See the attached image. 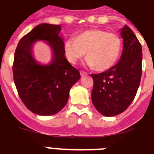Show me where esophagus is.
<instances>
[{"mask_svg":"<svg viewBox=\"0 0 154 154\" xmlns=\"http://www.w3.org/2000/svg\"><path fill=\"white\" fill-rule=\"evenodd\" d=\"M80 73H81V76H82V77H85L88 73H87L86 72H84V71H80Z\"/></svg>","mask_w":154,"mask_h":154,"instance_id":"obj_1","label":"esophagus"}]
</instances>
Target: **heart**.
<instances>
[{
    "label": "heart",
    "instance_id": "obj_1",
    "mask_svg": "<svg viewBox=\"0 0 154 154\" xmlns=\"http://www.w3.org/2000/svg\"><path fill=\"white\" fill-rule=\"evenodd\" d=\"M122 49L118 35L99 29H91L68 39L64 44V52L71 64H77L86 52V65L105 71L117 62Z\"/></svg>",
    "mask_w": 154,
    "mask_h": 154
}]
</instances>
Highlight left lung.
Masks as SVG:
<instances>
[{"instance_id":"1","label":"left lung","mask_w":154,"mask_h":154,"mask_svg":"<svg viewBox=\"0 0 154 154\" xmlns=\"http://www.w3.org/2000/svg\"><path fill=\"white\" fill-rule=\"evenodd\" d=\"M123 50L119 61L105 72L91 74L94 107L105 117L122 113L136 96L141 77L142 49L134 32L127 25L121 29Z\"/></svg>"}]
</instances>
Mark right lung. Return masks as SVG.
Listing matches in <instances>:
<instances>
[{
  "label": "right lung",
  "instance_id": "obj_1",
  "mask_svg": "<svg viewBox=\"0 0 154 154\" xmlns=\"http://www.w3.org/2000/svg\"><path fill=\"white\" fill-rule=\"evenodd\" d=\"M59 25L43 23L33 28L18 43L13 61L14 83L21 101L37 115L57 113L67 104L70 89L81 78L79 71L66 60ZM45 42L52 52L49 63L35 58V42Z\"/></svg>",
  "mask_w": 154,
  "mask_h": 154
}]
</instances>
